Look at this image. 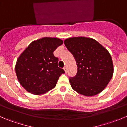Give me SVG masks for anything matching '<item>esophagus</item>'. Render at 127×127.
I'll return each mask as SVG.
<instances>
[{
    "mask_svg": "<svg viewBox=\"0 0 127 127\" xmlns=\"http://www.w3.org/2000/svg\"><path fill=\"white\" fill-rule=\"evenodd\" d=\"M64 69L65 72H66V73H67V67H66V66H64Z\"/></svg>",
    "mask_w": 127,
    "mask_h": 127,
    "instance_id": "1",
    "label": "esophagus"
}]
</instances>
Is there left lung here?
I'll return each mask as SVG.
<instances>
[{
    "label": "left lung",
    "instance_id": "obj_1",
    "mask_svg": "<svg viewBox=\"0 0 127 127\" xmlns=\"http://www.w3.org/2000/svg\"><path fill=\"white\" fill-rule=\"evenodd\" d=\"M64 44L73 54L78 67L76 75L69 78L73 90L86 96L102 92L113 74L109 52L96 40L85 37L68 38Z\"/></svg>",
    "mask_w": 127,
    "mask_h": 127
}]
</instances>
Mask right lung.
<instances>
[{
  "label": "right lung",
  "instance_id": "add662e5",
  "mask_svg": "<svg viewBox=\"0 0 127 127\" xmlns=\"http://www.w3.org/2000/svg\"><path fill=\"white\" fill-rule=\"evenodd\" d=\"M63 43L58 38L43 37L31 42L19 56L15 73L26 91L41 95L55 87L59 77L65 71L58 66V58L53 52Z\"/></svg>",
  "mask_w": 127,
  "mask_h": 127
}]
</instances>
